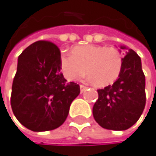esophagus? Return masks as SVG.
<instances>
[{
    "label": "esophagus",
    "instance_id": "obj_1",
    "mask_svg": "<svg viewBox=\"0 0 156 156\" xmlns=\"http://www.w3.org/2000/svg\"><path fill=\"white\" fill-rule=\"evenodd\" d=\"M87 88V87H86V86H84V85H81L80 86V90H81V92H84L86 90Z\"/></svg>",
    "mask_w": 156,
    "mask_h": 156
}]
</instances>
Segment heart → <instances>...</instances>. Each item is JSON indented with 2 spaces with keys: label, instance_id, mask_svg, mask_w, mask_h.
Masks as SVG:
<instances>
[{
  "label": "heart",
  "instance_id": "b5f03b06",
  "mask_svg": "<svg viewBox=\"0 0 156 156\" xmlns=\"http://www.w3.org/2000/svg\"><path fill=\"white\" fill-rule=\"evenodd\" d=\"M59 65L69 81L82 78L87 70L95 86L104 87L113 84L120 76L123 57L113 47L87 44L74 47L70 54L62 51L59 55Z\"/></svg>",
  "mask_w": 156,
  "mask_h": 156
}]
</instances>
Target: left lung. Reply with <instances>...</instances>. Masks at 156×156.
Masks as SVG:
<instances>
[{
  "label": "left lung",
  "instance_id": "8db88e82",
  "mask_svg": "<svg viewBox=\"0 0 156 156\" xmlns=\"http://www.w3.org/2000/svg\"><path fill=\"white\" fill-rule=\"evenodd\" d=\"M97 91L98 100L92 113L102 128L125 130L138 121L146 105V93L141 59L135 51L129 49L126 52L118 79Z\"/></svg>",
  "mask_w": 156,
  "mask_h": 156
}]
</instances>
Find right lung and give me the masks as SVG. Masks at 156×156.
<instances>
[{
    "mask_svg": "<svg viewBox=\"0 0 156 156\" xmlns=\"http://www.w3.org/2000/svg\"><path fill=\"white\" fill-rule=\"evenodd\" d=\"M60 53L53 43L38 41L18 58L10 103L18 121L33 132L59 128L80 93L79 85L64 78Z\"/></svg>",
    "mask_w": 156,
    "mask_h": 156,
    "instance_id": "right-lung-1",
    "label": "right lung"
}]
</instances>
